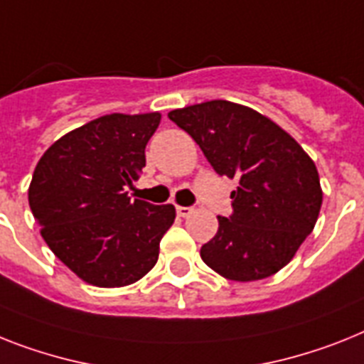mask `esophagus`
<instances>
[{
  "mask_svg": "<svg viewBox=\"0 0 364 364\" xmlns=\"http://www.w3.org/2000/svg\"><path fill=\"white\" fill-rule=\"evenodd\" d=\"M176 214L180 218H189V215L193 214V208L191 206H176Z\"/></svg>",
  "mask_w": 364,
  "mask_h": 364,
  "instance_id": "obj_1",
  "label": "esophagus"
}]
</instances>
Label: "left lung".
<instances>
[{
    "label": "left lung",
    "mask_w": 364,
    "mask_h": 364,
    "mask_svg": "<svg viewBox=\"0 0 364 364\" xmlns=\"http://www.w3.org/2000/svg\"><path fill=\"white\" fill-rule=\"evenodd\" d=\"M221 176L238 180L232 215L200 247V258L221 277L260 281L284 268L316 225L320 176L292 135L262 113L229 100L173 109Z\"/></svg>",
    "instance_id": "1"
}]
</instances>
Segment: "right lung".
<instances>
[{
	"label": "right lung",
	"mask_w": 364,
	"mask_h": 364,
	"mask_svg": "<svg viewBox=\"0 0 364 364\" xmlns=\"http://www.w3.org/2000/svg\"><path fill=\"white\" fill-rule=\"evenodd\" d=\"M158 111L111 113L68 132L38 160L29 206L48 247L92 287L134 284L154 268L173 204L128 197L145 167Z\"/></svg>",
	"instance_id": "obj_1"
}]
</instances>
